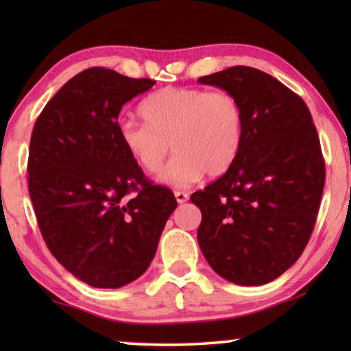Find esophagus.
I'll list each match as a JSON object with an SVG mask.
<instances>
[{
  "mask_svg": "<svg viewBox=\"0 0 351 351\" xmlns=\"http://www.w3.org/2000/svg\"><path fill=\"white\" fill-rule=\"evenodd\" d=\"M175 197H176V202H178V204H184L186 200L189 199V194L184 193V191H175Z\"/></svg>",
  "mask_w": 351,
  "mask_h": 351,
  "instance_id": "1",
  "label": "esophagus"
}]
</instances>
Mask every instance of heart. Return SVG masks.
Listing matches in <instances>:
<instances>
[{
	"instance_id": "obj_1",
	"label": "heart",
	"mask_w": 351,
	"mask_h": 351,
	"mask_svg": "<svg viewBox=\"0 0 351 351\" xmlns=\"http://www.w3.org/2000/svg\"><path fill=\"white\" fill-rule=\"evenodd\" d=\"M144 123L120 121L119 141L147 173H160L162 183L188 188L207 173L218 178L234 165L244 139V110L230 91L204 88H162L139 107Z\"/></svg>"
}]
</instances>
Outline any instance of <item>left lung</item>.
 I'll list each match as a JSON object with an SVG mask.
<instances>
[{
	"label": "left lung",
	"instance_id": "8db88e82",
	"mask_svg": "<svg viewBox=\"0 0 351 351\" xmlns=\"http://www.w3.org/2000/svg\"><path fill=\"white\" fill-rule=\"evenodd\" d=\"M199 83L232 93L245 120L234 165L191 195L202 212L199 247L226 281L261 286L310 241L326 180L319 138L302 97L258 69L236 65Z\"/></svg>",
	"mask_w": 351,
	"mask_h": 351
}]
</instances>
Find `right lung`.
Instances as JSON below:
<instances>
[{
    "mask_svg": "<svg viewBox=\"0 0 351 351\" xmlns=\"http://www.w3.org/2000/svg\"><path fill=\"white\" fill-rule=\"evenodd\" d=\"M156 85L104 67L75 75L35 121L29 193L56 260L91 287L117 289L149 268L176 199L119 141L123 104Z\"/></svg>",
    "mask_w": 351,
    "mask_h": 351,
    "instance_id": "right-lung-1",
    "label": "right lung"
}]
</instances>
